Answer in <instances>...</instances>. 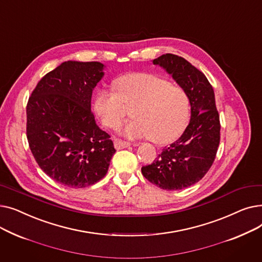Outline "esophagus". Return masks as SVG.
<instances>
[{
  "label": "esophagus",
  "mask_w": 262,
  "mask_h": 262,
  "mask_svg": "<svg viewBox=\"0 0 262 262\" xmlns=\"http://www.w3.org/2000/svg\"><path fill=\"white\" fill-rule=\"evenodd\" d=\"M114 144H115V147H116L117 149L125 148V147H127V146H129V145H130V143H129V142H127V141H124V140H121V139H119V138H116V139L114 140Z\"/></svg>",
  "instance_id": "1"
}]
</instances>
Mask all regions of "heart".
Returning <instances> with one entry per match:
<instances>
[{
    "instance_id": "b5f03b06",
    "label": "heart",
    "mask_w": 262,
    "mask_h": 262,
    "mask_svg": "<svg viewBox=\"0 0 262 262\" xmlns=\"http://www.w3.org/2000/svg\"><path fill=\"white\" fill-rule=\"evenodd\" d=\"M114 88L99 89L94 95V112L104 126L118 128L127 116L125 106H133L134 119L122 129L129 138L149 137L156 144H167L185 130L190 102L182 87L153 73L137 72L116 79Z\"/></svg>"
}]
</instances>
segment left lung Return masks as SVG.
I'll return each instance as SVG.
<instances>
[{"instance_id":"1","label":"left lung","mask_w":262,"mask_h":262,"mask_svg":"<svg viewBox=\"0 0 262 262\" xmlns=\"http://www.w3.org/2000/svg\"><path fill=\"white\" fill-rule=\"evenodd\" d=\"M153 63L162 67L186 91L191 119L181 138L164 147L141 172L163 190H181L201 181L214 161L221 129L214 92L205 74L181 56L164 54Z\"/></svg>"}]
</instances>
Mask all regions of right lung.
Here are the masks:
<instances>
[{
	"mask_svg": "<svg viewBox=\"0 0 262 262\" xmlns=\"http://www.w3.org/2000/svg\"><path fill=\"white\" fill-rule=\"evenodd\" d=\"M103 69L98 61L62 62L39 80L27 102L26 136L33 156L41 170L66 187L101 181L116 153L91 112Z\"/></svg>",
	"mask_w": 262,
	"mask_h": 262,
	"instance_id": "add662e5",
	"label": "right lung"
}]
</instances>
